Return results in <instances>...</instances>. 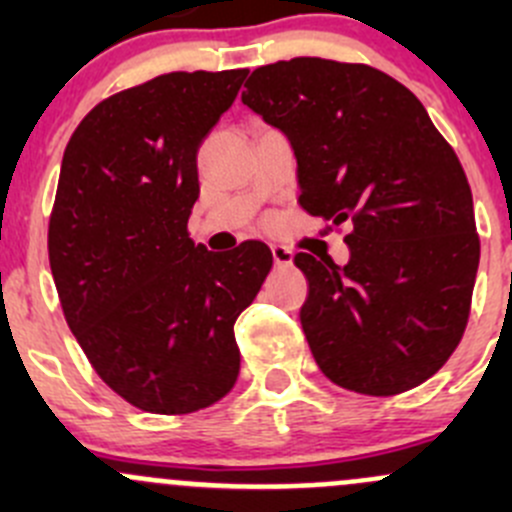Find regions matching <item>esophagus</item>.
<instances>
[{"label": "esophagus", "mask_w": 512, "mask_h": 512, "mask_svg": "<svg viewBox=\"0 0 512 512\" xmlns=\"http://www.w3.org/2000/svg\"><path fill=\"white\" fill-rule=\"evenodd\" d=\"M270 250H272V260H275L277 267L292 265L294 255H292V250H289V247H285V245H272Z\"/></svg>", "instance_id": "1"}]
</instances>
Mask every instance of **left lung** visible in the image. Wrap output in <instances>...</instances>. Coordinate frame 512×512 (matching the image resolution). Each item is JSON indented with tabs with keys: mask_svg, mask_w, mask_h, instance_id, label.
<instances>
[{
	"mask_svg": "<svg viewBox=\"0 0 512 512\" xmlns=\"http://www.w3.org/2000/svg\"><path fill=\"white\" fill-rule=\"evenodd\" d=\"M245 86L242 103L292 146L299 205L352 225L347 265L294 257L314 361L359 394L423 384L461 342L480 260L456 153L423 103L371 66L302 56L260 66Z\"/></svg>",
	"mask_w": 512,
	"mask_h": 512,
	"instance_id": "obj_1",
	"label": "left lung"
}]
</instances>
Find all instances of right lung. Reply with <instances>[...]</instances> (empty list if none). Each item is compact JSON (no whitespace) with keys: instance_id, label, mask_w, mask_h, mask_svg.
I'll use <instances>...</instances> for the list:
<instances>
[{"instance_id":"obj_1","label":"right lung","mask_w":512,"mask_h":512,"mask_svg":"<svg viewBox=\"0 0 512 512\" xmlns=\"http://www.w3.org/2000/svg\"><path fill=\"white\" fill-rule=\"evenodd\" d=\"M247 69L175 71L101 101L64 151L49 220L61 309L96 374L136 409L190 414L240 374L235 322L272 267L265 242L195 245L198 148Z\"/></svg>"}]
</instances>
